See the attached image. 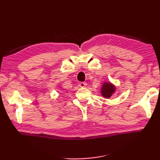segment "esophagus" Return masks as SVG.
Masks as SVG:
<instances>
[{
    "label": "esophagus",
    "instance_id": "esophagus-1",
    "mask_svg": "<svg viewBox=\"0 0 160 160\" xmlns=\"http://www.w3.org/2000/svg\"><path fill=\"white\" fill-rule=\"evenodd\" d=\"M78 85H79L80 88H85V87L87 86V83L84 82H79V84H78Z\"/></svg>",
    "mask_w": 160,
    "mask_h": 160
}]
</instances>
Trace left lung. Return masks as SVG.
<instances>
[{
    "label": "left lung",
    "mask_w": 160,
    "mask_h": 160,
    "mask_svg": "<svg viewBox=\"0 0 160 160\" xmlns=\"http://www.w3.org/2000/svg\"><path fill=\"white\" fill-rule=\"evenodd\" d=\"M101 93L105 98H109L115 92V87L112 83L105 82L101 89Z\"/></svg>",
    "instance_id": "left-lung-1"
}]
</instances>
